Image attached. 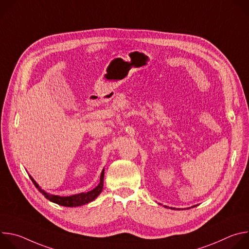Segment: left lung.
Returning <instances> with one entry per match:
<instances>
[{"mask_svg": "<svg viewBox=\"0 0 249 249\" xmlns=\"http://www.w3.org/2000/svg\"><path fill=\"white\" fill-rule=\"evenodd\" d=\"M164 207H165V208H168V207H166V206H164ZM194 207H195V206H194ZM171 209H172V208H171ZM173 209H174V208H173Z\"/></svg>", "mask_w": 249, "mask_h": 249, "instance_id": "1", "label": "left lung"}]
</instances>
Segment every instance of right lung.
<instances>
[{"label": "right lung", "mask_w": 249, "mask_h": 249, "mask_svg": "<svg viewBox=\"0 0 249 249\" xmlns=\"http://www.w3.org/2000/svg\"><path fill=\"white\" fill-rule=\"evenodd\" d=\"M103 177H104V169L102 170L101 174H100V181L99 184L93 188L92 190L86 192V193H80V194H76V195H72V196H68V197H61V196H57V195H50L48 193H46L44 190H42L38 184L33 180L32 177L30 176V179L33 182V184L35 185L38 189V191L40 193H42L46 199H48L49 201L56 203L58 205L61 206H65V207H78V206H82L85 204H88L91 201H93L102 191L103 188Z\"/></svg>", "instance_id": "add662e5"}]
</instances>
